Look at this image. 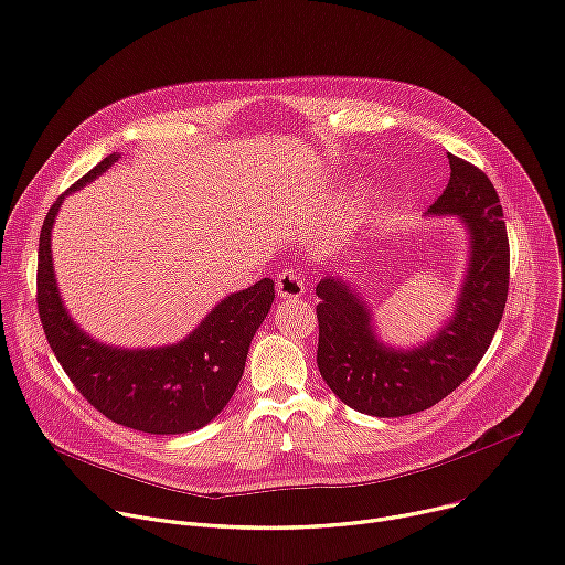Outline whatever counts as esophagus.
<instances>
[{
  "label": "esophagus",
  "mask_w": 565,
  "mask_h": 565,
  "mask_svg": "<svg viewBox=\"0 0 565 565\" xmlns=\"http://www.w3.org/2000/svg\"><path fill=\"white\" fill-rule=\"evenodd\" d=\"M277 295L281 299H299L303 295L301 275L295 270H281L277 277Z\"/></svg>",
  "instance_id": "34e87169"
}]
</instances>
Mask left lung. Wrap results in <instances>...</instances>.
<instances>
[{
	"instance_id": "8db88e82",
	"label": "left lung",
	"mask_w": 565,
	"mask_h": 565,
	"mask_svg": "<svg viewBox=\"0 0 565 565\" xmlns=\"http://www.w3.org/2000/svg\"><path fill=\"white\" fill-rule=\"evenodd\" d=\"M450 180L430 216H459L469 232V268L455 313L424 344L394 349L372 327V309L344 279L318 284V367L333 394L372 417L422 413L465 383L502 320L509 290V238L491 180L448 152Z\"/></svg>"
}]
</instances>
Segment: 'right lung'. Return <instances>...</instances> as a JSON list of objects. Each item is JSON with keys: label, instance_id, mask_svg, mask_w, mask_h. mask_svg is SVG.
Listing matches in <instances>:
<instances>
[{"label": "right lung", "instance_id": "right-lung-1", "mask_svg": "<svg viewBox=\"0 0 565 565\" xmlns=\"http://www.w3.org/2000/svg\"><path fill=\"white\" fill-rule=\"evenodd\" d=\"M117 160L119 156L100 160L51 204L38 245V313L65 374L100 415L150 435L191 433L207 426L230 403L249 342L273 306L275 281L262 279L232 292L178 344L119 349L92 340L74 324L61 299L51 262V227L63 200Z\"/></svg>", "mask_w": 565, "mask_h": 565}]
</instances>
